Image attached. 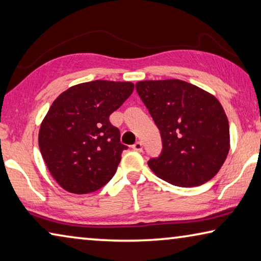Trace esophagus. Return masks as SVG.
<instances>
[{"label": "esophagus", "instance_id": "obj_1", "mask_svg": "<svg viewBox=\"0 0 261 261\" xmlns=\"http://www.w3.org/2000/svg\"><path fill=\"white\" fill-rule=\"evenodd\" d=\"M132 148H134V150L137 151V152H142L143 151V143L142 142H136V144L134 146H132Z\"/></svg>", "mask_w": 261, "mask_h": 261}]
</instances>
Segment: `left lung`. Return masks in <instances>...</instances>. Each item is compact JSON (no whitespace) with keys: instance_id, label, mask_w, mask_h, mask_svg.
Segmentation results:
<instances>
[{"instance_id":"8db88e82","label":"left lung","mask_w":261,"mask_h":261,"mask_svg":"<svg viewBox=\"0 0 261 261\" xmlns=\"http://www.w3.org/2000/svg\"><path fill=\"white\" fill-rule=\"evenodd\" d=\"M136 89L163 139L160 156L148 161L152 172L180 187L212 180L230 150L229 121L220 101L177 79L139 81Z\"/></svg>"}]
</instances>
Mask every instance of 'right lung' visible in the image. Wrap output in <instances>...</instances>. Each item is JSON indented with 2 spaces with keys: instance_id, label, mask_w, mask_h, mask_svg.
Instances as JSON below:
<instances>
[{
  "instance_id": "obj_1",
  "label": "right lung",
  "mask_w": 261,
  "mask_h": 261,
  "mask_svg": "<svg viewBox=\"0 0 261 261\" xmlns=\"http://www.w3.org/2000/svg\"><path fill=\"white\" fill-rule=\"evenodd\" d=\"M132 82L95 80L72 86L40 124V153L53 179L73 194L103 187L117 171L126 146L109 116L134 92Z\"/></svg>"
}]
</instances>
